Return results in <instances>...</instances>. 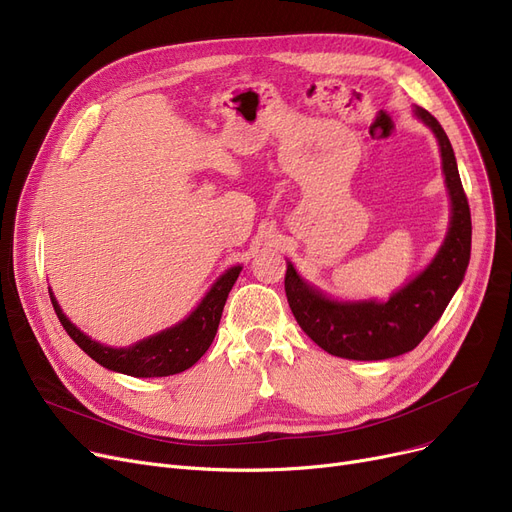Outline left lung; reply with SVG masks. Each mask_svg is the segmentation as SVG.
<instances>
[{
  "label": "left lung",
  "mask_w": 512,
  "mask_h": 512,
  "mask_svg": "<svg viewBox=\"0 0 512 512\" xmlns=\"http://www.w3.org/2000/svg\"><path fill=\"white\" fill-rule=\"evenodd\" d=\"M415 116L436 134L450 195V228L434 261L386 303L334 301L307 284L288 261L284 288L292 315L303 332L334 357L382 361L413 351L465 278L471 257V211L456 157L440 122L423 107H415Z\"/></svg>",
  "instance_id": "8db88e82"
}]
</instances>
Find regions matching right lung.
Wrapping results in <instances>:
<instances>
[{
  "label": "right lung",
  "instance_id": "add662e5",
  "mask_svg": "<svg viewBox=\"0 0 512 512\" xmlns=\"http://www.w3.org/2000/svg\"><path fill=\"white\" fill-rule=\"evenodd\" d=\"M240 270V265H234L226 274H222L218 282L209 288L197 309L186 319H182L180 324L155 336H149L128 348H112L97 340H91L64 315L51 290L49 297L68 336L83 348L93 361H97L105 369L132 375V378H166V375H174L193 367L205 355V351L215 338V332H218L228 292L232 290Z\"/></svg>",
  "mask_w": 512,
  "mask_h": 512
}]
</instances>
